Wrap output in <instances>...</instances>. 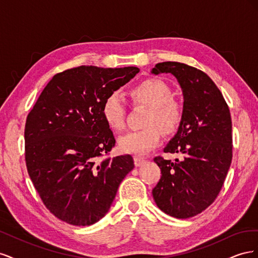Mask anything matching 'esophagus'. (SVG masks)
Segmentation results:
<instances>
[{
    "mask_svg": "<svg viewBox=\"0 0 258 258\" xmlns=\"http://www.w3.org/2000/svg\"><path fill=\"white\" fill-rule=\"evenodd\" d=\"M135 165L137 166V167H140V166H142L143 163L145 162V158H143V157H140V156H135Z\"/></svg>",
    "mask_w": 258,
    "mask_h": 258,
    "instance_id": "esophagus-1",
    "label": "esophagus"
}]
</instances>
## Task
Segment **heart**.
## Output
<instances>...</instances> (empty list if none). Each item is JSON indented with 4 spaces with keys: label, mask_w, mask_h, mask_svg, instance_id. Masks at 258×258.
Instances as JSON below:
<instances>
[{
    "label": "heart",
    "mask_w": 258,
    "mask_h": 258,
    "mask_svg": "<svg viewBox=\"0 0 258 258\" xmlns=\"http://www.w3.org/2000/svg\"><path fill=\"white\" fill-rule=\"evenodd\" d=\"M135 105L150 108L147 114L146 128L131 131L119 138V148L123 153L146 154L157 146L162 139V130L173 134L183 121L184 107L179 101L172 98L170 86L158 79H146L136 84L129 91ZM102 116L107 126L116 132L126 127L128 108L119 93L107 96L102 104Z\"/></svg>",
    "instance_id": "heart-1"
}]
</instances>
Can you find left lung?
<instances>
[{
    "label": "left lung",
    "instance_id": "1",
    "mask_svg": "<svg viewBox=\"0 0 258 258\" xmlns=\"http://www.w3.org/2000/svg\"><path fill=\"white\" fill-rule=\"evenodd\" d=\"M154 74H173L184 95V117L177 134L163 148L183 154L182 161L154 158L161 170L153 197L163 212L188 218L211 206L220 194L232 159L231 116L221 90L210 77L181 62L157 63Z\"/></svg>",
    "mask_w": 258,
    "mask_h": 258
}]
</instances>
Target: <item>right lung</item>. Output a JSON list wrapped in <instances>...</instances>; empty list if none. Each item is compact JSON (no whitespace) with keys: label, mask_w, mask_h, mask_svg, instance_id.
I'll use <instances>...</instances> for the list:
<instances>
[{"label":"right lung","mask_w":258,"mask_h":258,"mask_svg":"<svg viewBox=\"0 0 258 258\" xmlns=\"http://www.w3.org/2000/svg\"><path fill=\"white\" fill-rule=\"evenodd\" d=\"M139 72L136 67L66 70L52 77L28 114V173L59 220L75 226L98 222L135 168L131 155L107 157L116 141L101 110L105 98Z\"/></svg>","instance_id":"add662e5"}]
</instances>
